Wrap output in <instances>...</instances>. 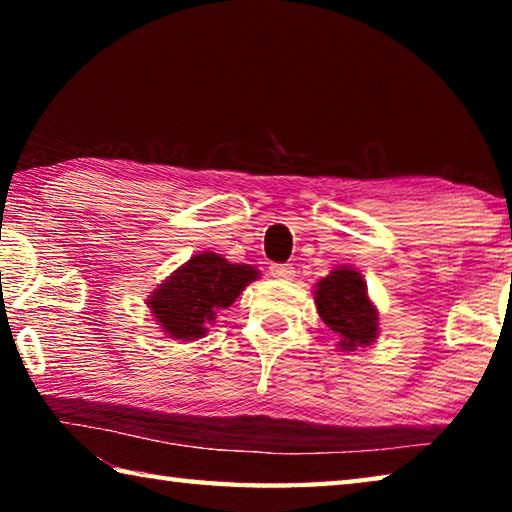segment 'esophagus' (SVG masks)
<instances>
[{"instance_id": "esophagus-1", "label": "esophagus", "mask_w": 512, "mask_h": 512, "mask_svg": "<svg viewBox=\"0 0 512 512\" xmlns=\"http://www.w3.org/2000/svg\"><path fill=\"white\" fill-rule=\"evenodd\" d=\"M271 275L277 277V280H291L293 266L291 264H271Z\"/></svg>"}]
</instances>
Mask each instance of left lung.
<instances>
[{"mask_svg": "<svg viewBox=\"0 0 512 512\" xmlns=\"http://www.w3.org/2000/svg\"><path fill=\"white\" fill-rule=\"evenodd\" d=\"M316 307L323 323L341 339V350L366 348L377 339L379 314L354 268H334L316 284Z\"/></svg>", "mask_w": 512, "mask_h": 512, "instance_id": "8db88e82", "label": "left lung"}]
</instances>
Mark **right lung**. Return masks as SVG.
<instances>
[{
    "label": "right lung",
    "mask_w": 512,
    "mask_h": 512,
    "mask_svg": "<svg viewBox=\"0 0 512 512\" xmlns=\"http://www.w3.org/2000/svg\"><path fill=\"white\" fill-rule=\"evenodd\" d=\"M257 277L250 264H230L216 253L194 255L153 291L151 314L171 339L196 341Z\"/></svg>",
    "instance_id": "right-lung-1"
}]
</instances>
